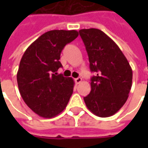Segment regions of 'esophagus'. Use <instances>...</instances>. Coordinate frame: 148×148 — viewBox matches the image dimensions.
Instances as JSON below:
<instances>
[{
    "label": "esophagus",
    "instance_id": "obj_1",
    "mask_svg": "<svg viewBox=\"0 0 148 148\" xmlns=\"http://www.w3.org/2000/svg\"><path fill=\"white\" fill-rule=\"evenodd\" d=\"M82 77H77V78H75L74 79V82H75V83L76 84H79L82 82Z\"/></svg>",
    "mask_w": 148,
    "mask_h": 148
}]
</instances>
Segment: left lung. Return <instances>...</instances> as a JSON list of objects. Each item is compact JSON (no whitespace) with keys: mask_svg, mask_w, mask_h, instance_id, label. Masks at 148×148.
<instances>
[{"mask_svg":"<svg viewBox=\"0 0 148 148\" xmlns=\"http://www.w3.org/2000/svg\"><path fill=\"white\" fill-rule=\"evenodd\" d=\"M86 49L91 77V91L84 97L87 108L100 117L114 115L126 102L132 82V71L116 42L102 31L81 29Z\"/></svg>","mask_w":148,"mask_h":148,"instance_id":"8db88e82","label":"left lung"}]
</instances>
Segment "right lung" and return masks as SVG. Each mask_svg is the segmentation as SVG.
I'll return each mask as SVG.
<instances>
[{"mask_svg": "<svg viewBox=\"0 0 148 148\" xmlns=\"http://www.w3.org/2000/svg\"><path fill=\"white\" fill-rule=\"evenodd\" d=\"M78 36L75 30H52L42 34L22 56L17 84L22 98L34 112L52 118L63 111L74 90L71 77L57 74L64 47Z\"/></svg>", "mask_w": 148, "mask_h": 148, "instance_id": "right-lung-1", "label": "right lung"}]
</instances>
